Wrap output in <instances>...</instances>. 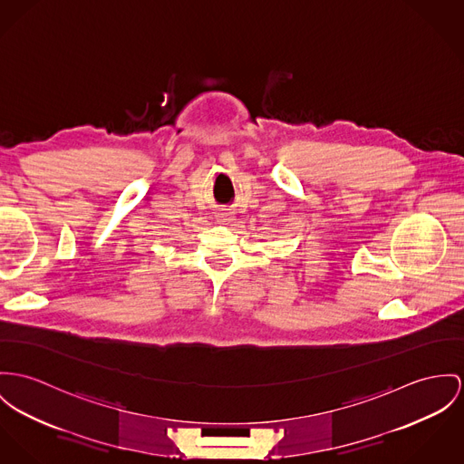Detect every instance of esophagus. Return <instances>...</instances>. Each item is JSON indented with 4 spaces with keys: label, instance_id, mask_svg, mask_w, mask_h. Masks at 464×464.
I'll return each mask as SVG.
<instances>
[{
    "label": "esophagus",
    "instance_id": "obj_1",
    "mask_svg": "<svg viewBox=\"0 0 464 464\" xmlns=\"http://www.w3.org/2000/svg\"><path fill=\"white\" fill-rule=\"evenodd\" d=\"M215 218H217V224H226V226L233 224L237 220L233 212H226V210L218 212V214L215 215Z\"/></svg>",
    "mask_w": 464,
    "mask_h": 464
}]
</instances>
